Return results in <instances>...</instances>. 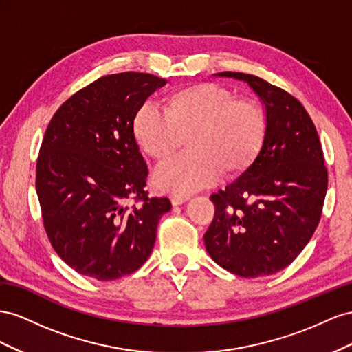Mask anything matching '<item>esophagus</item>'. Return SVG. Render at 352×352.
Returning a JSON list of instances; mask_svg holds the SVG:
<instances>
[{"label":"esophagus","mask_w":352,"mask_h":352,"mask_svg":"<svg viewBox=\"0 0 352 352\" xmlns=\"http://www.w3.org/2000/svg\"><path fill=\"white\" fill-rule=\"evenodd\" d=\"M169 199H170V204L177 206V205H182V204L187 202V200L190 199V195H170Z\"/></svg>","instance_id":"1"}]
</instances>
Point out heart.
<instances>
[{
  "instance_id": "obj_1",
  "label": "heart",
  "mask_w": 352,
  "mask_h": 352,
  "mask_svg": "<svg viewBox=\"0 0 352 352\" xmlns=\"http://www.w3.org/2000/svg\"><path fill=\"white\" fill-rule=\"evenodd\" d=\"M265 128V115L256 103L239 100L230 88L212 82L170 93L162 112L144 104L133 120L138 147L156 162L175 155L186 140L188 152L153 174L155 186L173 195L210 186L221 173H245L263 147Z\"/></svg>"
}]
</instances>
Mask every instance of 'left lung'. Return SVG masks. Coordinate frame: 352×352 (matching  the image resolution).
<instances>
[{"mask_svg": "<svg viewBox=\"0 0 352 352\" xmlns=\"http://www.w3.org/2000/svg\"><path fill=\"white\" fill-rule=\"evenodd\" d=\"M214 76L246 82L264 106L265 138L254 164L210 196L209 256L242 277L274 274L294 263L313 237L327 192L317 129L304 106L282 88L242 72Z\"/></svg>", "mask_w": 352, "mask_h": 352, "instance_id": "1", "label": "left lung"}]
</instances>
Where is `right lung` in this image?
<instances>
[{
    "label": "right lung",
    "mask_w": 352,
    "mask_h": 352,
    "mask_svg": "<svg viewBox=\"0 0 352 352\" xmlns=\"http://www.w3.org/2000/svg\"><path fill=\"white\" fill-rule=\"evenodd\" d=\"M166 79L107 75L60 106L36 162V195L52 246L76 273L110 282L134 273L155 246L166 197L144 192L147 165L133 134L137 110ZM129 198H143L129 208Z\"/></svg>",
    "instance_id": "1"
}]
</instances>
